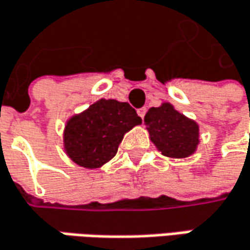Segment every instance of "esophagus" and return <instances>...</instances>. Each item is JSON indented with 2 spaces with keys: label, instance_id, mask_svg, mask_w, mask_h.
<instances>
[{
  "label": "esophagus",
  "instance_id": "1",
  "mask_svg": "<svg viewBox=\"0 0 250 250\" xmlns=\"http://www.w3.org/2000/svg\"><path fill=\"white\" fill-rule=\"evenodd\" d=\"M146 111H147V109H146V107H141V109H139V110H137V114H139L141 119H144V116H146Z\"/></svg>",
  "mask_w": 250,
  "mask_h": 250
}]
</instances>
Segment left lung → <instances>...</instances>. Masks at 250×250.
I'll return each instance as SVG.
<instances>
[{
	"instance_id": "1",
	"label": "left lung",
	"mask_w": 250,
	"mask_h": 250,
	"mask_svg": "<svg viewBox=\"0 0 250 250\" xmlns=\"http://www.w3.org/2000/svg\"><path fill=\"white\" fill-rule=\"evenodd\" d=\"M144 125L150 140L158 151L169 158H187L197 151L199 144V125L171 103L151 107L144 116Z\"/></svg>"
}]
</instances>
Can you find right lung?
I'll return each mask as SVG.
<instances>
[{
  "instance_id": "add662e5",
  "label": "right lung",
  "mask_w": 250,
  "mask_h": 250,
  "mask_svg": "<svg viewBox=\"0 0 250 250\" xmlns=\"http://www.w3.org/2000/svg\"><path fill=\"white\" fill-rule=\"evenodd\" d=\"M139 125L141 119L128 103L100 99L66 122L65 153L81 167L100 168L116 155L125 133Z\"/></svg>"
}]
</instances>
